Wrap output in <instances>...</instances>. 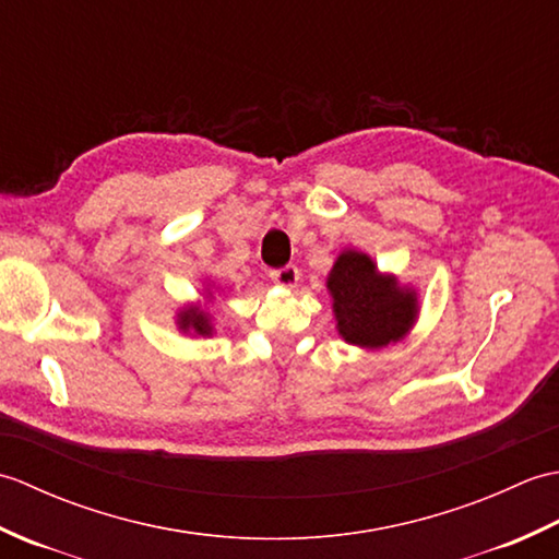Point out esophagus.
Returning a JSON list of instances; mask_svg holds the SVG:
<instances>
[{
    "instance_id": "esophagus-1",
    "label": "esophagus",
    "mask_w": 559,
    "mask_h": 559,
    "mask_svg": "<svg viewBox=\"0 0 559 559\" xmlns=\"http://www.w3.org/2000/svg\"><path fill=\"white\" fill-rule=\"evenodd\" d=\"M271 281L276 283V286H283V288H295L298 286V281H300V271H298V266H283V269H276V271H271Z\"/></svg>"
}]
</instances>
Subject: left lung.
I'll list each match as a JSON object with an SVG mask.
<instances>
[{
  "mask_svg": "<svg viewBox=\"0 0 559 559\" xmlns=\"http://www.w3.org/2000/svg\"><path fill=\"white\" fill-rule=\"evenodd\" d=\"M326 288L334 300L338 334L353 346L384 348L406 336L418 317L415 290L379 273L374 261L358 249L338 254Z\"/></svg>",
  "mask_w": 559,
  "mask_h": 559,
  "instance_id": "obj_1",
  "label": "left lung"
}]
</instances>
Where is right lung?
Listing matches in <instances>:
<instances>
[{"mask_svg":"<svg viewBox=\"0 0 559 559\" xmlns=\"http://www.w3.org/2000/svg\"><path fill=\"white\" fill-rule=\"evenodd\" d=\"M177 326L185 334H194V336H211L213 334V324L206 310H201L199 305H187L185 310L177 314Z\"/></svg>","mask_w":559,"mask_h":559,"instance_id":"add662e5","label":"right lung"}]
</instances>
